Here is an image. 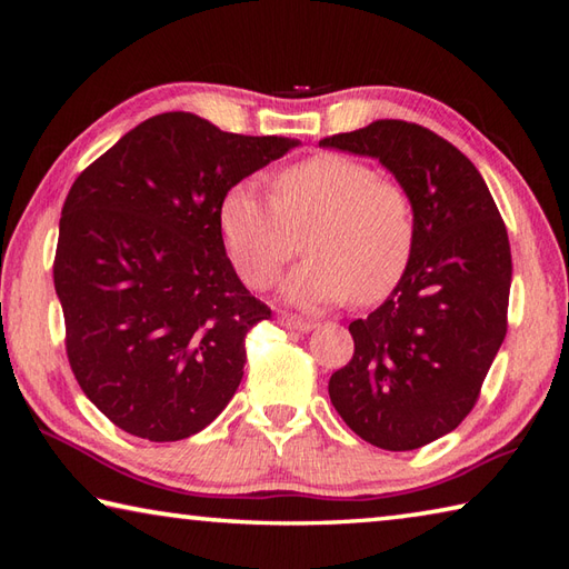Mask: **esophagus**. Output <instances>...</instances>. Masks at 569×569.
<instances>
[{
  "label": "esophagus",
  "instance_id": "1",
  "mask_svg": "<svg viewBox=\"0 0 569 569\" xmlns=\"http://www.w3.org/2000/svg\"><path fill=\"white\" fill-rule=\"evenodd\" d=\"M278 325L281 328H288V330H298V332H310L316 325H312L310 320H303V318H296V316H278Z\"/></svg>",
  "mask_w": 569,
  "mask_h": 569
}]
</instances>
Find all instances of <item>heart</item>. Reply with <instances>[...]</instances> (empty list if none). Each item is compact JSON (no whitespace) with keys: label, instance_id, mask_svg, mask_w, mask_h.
<instances>
[{"label":"heart","instance_id":"obj_1","mask_svg":"<svg viewBox=\"0 0 569 569\" xmlns=\"http://www.w3.org/2000/svg\"><path fill=\"white\" fill-rule=\"evenodd\" d=\"M220 227L239 276L253 288L269 286L306 237L310 257L283 278L281 296L308 310L352 293L361 303L383 298L416 244L408 192L342 153L286 168L273 196L253 183L234 186L222 200Z\"/></svg>","mask_w":569,"mask_h":569}]
</instances>
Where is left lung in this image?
Returning a JSON list of instances; mask_svg holds the SVG:
<instances>
[{
	"label": "left lung",
	"mask_w": 569,
	"mask_h": 569,
	"mask_svg": "<svg viewBox=\"0 0 569 569\" xmlns=\"http://www.w3.org/2000/svg\"><path fill=\"white\" fill-rule=\"evenodd\" d=\"M320 147L377 159L413 202L406 273L377 310L349 322L355 357L328 391L361 440L418 450L467 418L503 342L509 234L477 166L426 127L377 119Z\"/></svg>",
	"instance_id": "8db88e82"
}]
</instances>
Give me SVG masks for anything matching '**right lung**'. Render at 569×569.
<instances>
[{
    "mask_svg": "<svg viewBox=\"0 0 569 569\" xmlns=\"http://www.w3.org/2000/svg\"><path fill=\"white\" fill-rule=\"evenodd\" d=\"M298 143L166 112L72 183L53 283L72 373L117 428L183 440L232 401L244 337L271 310L227 259L220 208L239 180Z\"/></svg>",
    "mask_w": 569,
    "mask_h": 569,
    "instance_id": "add662e5",
    "label": "right lung"
}]
</instances>
